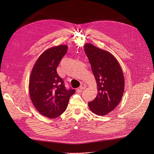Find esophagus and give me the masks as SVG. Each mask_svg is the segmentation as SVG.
<instances>
[{
  "label": "esophagus",
  "mask_w": 154,
  "mask_h": 154,
  "mask_svg": "<svg viewBox=\"0 0 154 154\" xmlns=\"http://www.w3.org/2000/svg\"><path fill=\"white\" fill-rule=\"evenodd\" d=\"M85 88H86V85L82 83V84H81V85L80 86V90H83V89Z\"/></svg>",
  "instance_id": "obj_1"
}]
</instances>
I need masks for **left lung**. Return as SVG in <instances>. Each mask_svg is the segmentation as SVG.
Returning <instances> with one entry per match:
<instances>
[{
    "label": "left lung",
    "mask_w": 154,
    "mask_h": 154,
    "mask_svg": "<svg viewBox=\"0 0 154 154\" xmlns=\"http://www.w3.org/2000/svg\"><path fill=\"white\" fill-rule=\"evenodd\" d=\"M84 51L96 80L98 94L88 102L93 113L104 116L120 102L124 90V79L120 65L109 52L86 44Z\"/></svg>",
    "instance_id": "1"
}]
</instances>
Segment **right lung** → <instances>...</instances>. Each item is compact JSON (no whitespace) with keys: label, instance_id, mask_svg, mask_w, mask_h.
<instances>
[{"label":"right lung","instance_id":"1","mask_svg":"<svg viewBox=\"0 0 154 154\" xmlns=\"http://www.w3.org/2000/svg\"><path fill=\"white\" fill-rule=\"evenodd\" d=\"M68 46L60 45L44 52L38 58L29 80L31 100L43 116L55 118L67 108L74 89H66L64 82L57 72L61 60L66 54Z\"/></svg>","mask_w":154,"mask_h":154}]
</instances>
